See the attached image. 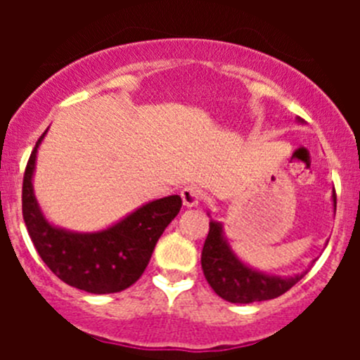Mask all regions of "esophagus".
<instances>
[{
	"label": "esophagus",
	"instance_id": "34e87169",
	"mask_svg": "<svg viewBox=\"0 0 360 360\" xmlns=\"http://www.w3.org/2000/svg\"><path fill=\"white\" fill-rule=\"evenodd\" d=\"M181 198L186 207H197L202 200V191L195 186H186L181 191Z\"/></svg>",
	"mask_w": 360,
	"mask_h": 360
}]
</instances>
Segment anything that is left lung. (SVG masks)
I'll use <instances>...</instances> for the list:
<instances>
[{
  "label": "left lung",
  "instance_id": "left-lung-1",
  "mask_svg": "<svg viewBox=\"0 0 360 360\" xmlns=\"http://www.w3.org/2000/svg\"><path fill=\"white\" fill-rule=\"evenodd\" d=\"M303 123V120L297 118ZM333 205L336 210V195L333 191ZM210 216V214H209ZM209 235L202 250V270L214 292L230 303H254L274 300L300 282L308 270L292 277H278L256 270L240 259L231 249L223 223L210 219Z\"/></svg>",
  "mask_w": 360,
  "mask_h": 360
}]
</instances>
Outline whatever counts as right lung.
I'll use <instances>...</instances> for the list:
<instances>
[{"label":"right lung","mask_w":360,"mask_h":360,"mask_svg":"<svg viewBox=\"0 0 360 360\" xmlns=\"http://www.w3.org/2000/svg\"><path fill=\"white\" fill-rule=\"evenodd\" d=\"M49 129L29 157L22 184V216L29 237L46 266L68 285L92 294L120 292L146 270L163 230L181 210L179 195L137 207L99 231H72L46 219L34 195L36 155Z\"/></svg>","instance_id":"1"}]
</instances>
